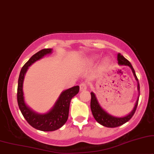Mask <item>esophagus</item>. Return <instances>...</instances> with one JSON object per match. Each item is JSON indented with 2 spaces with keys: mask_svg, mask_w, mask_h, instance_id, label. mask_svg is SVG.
<instances>
[{
  "mask_svg": "<svg viewBox=\"0 0 154 154\" xmlns=\"http://www.w3.org/2000/svg\"><path fill=\"white\" fill-rule=\"evenodd\" d=\"M87 85H86V83H81L80 85H79V89H80V91H85V90H87Z\"/></svg>",
  "mask_w": 154,
  "mask_h": 154,
  "instance_id": "obj_1",
  "label": "esophagus"
}]
</instances>
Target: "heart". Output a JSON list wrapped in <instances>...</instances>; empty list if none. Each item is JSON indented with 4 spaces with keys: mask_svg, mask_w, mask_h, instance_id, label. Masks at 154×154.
<instances>
[{
    "mask_svg": "<svg viewBox=\"0 0 154 154\" xmlns=\"http://www.w3.org/2000/svg\"><path fill=\"white\" fill-rule=\"evenodd\" d=\"M98 58V56H92L91 58H90V60L91 61H94V60H96ZM110 62V59L108 58H105L103 59V63H105V64H107Z\"/></svg>",
    "mask_w": 154,
    "mask_h": 154,
    "instance_id": "b5f03b06",
    "label": "heart"
}]
</instances>
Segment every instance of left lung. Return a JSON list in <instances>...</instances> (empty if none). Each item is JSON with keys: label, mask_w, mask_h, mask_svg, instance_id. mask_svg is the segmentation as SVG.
Here are the masks:
<instances>
[{"label": "left lung", "mask_w": 154, "mask_h": 154, "mask_svg": "<svg viewBox=\"0 0 154 154\" xmlns=\"http://www.w3.org/2000/svg\"><path fill=\"white\" fill-rule=\"evenodd\" d=\"M118 65H120V66H128L130 67V68L131 69H132L134 78L136 79L137 82V89H138L139 95L138 98H137V99L136 103L134 104V108H133L132 110L130 112V113H128V115H126V116L122 117H116L108 113L105 110H103V108L101 107V105L98 103L95 94H94L93 91L91 92V110L92 114H93L94 116V118H95V120L98 122V123L101 124V125H103L104 127H107V128H116V127H119L122 125L126 123L127 122H128L129 120L132 118V117L134 116V112L136 111L137 105H138L139 94H140L139 93V89H140V88H139V83L132 65H131V63L129 62L126 58H125V57L123 56H122L120 53H118Z\"/></svg>", "instance_id": "obj_1"}]
</instances>
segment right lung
Here are the masks:
<instances>
[{"mask_svg": "<svg viewBox=\"0 0 154 154\" xmlns=\"http://www.w3.org/2000/svg\"><path fill=\"white\" fill-rule=\"evenodd\" d=\"M52 52V48H44L35 53L22 67L18 79L17 103L20 111L31 126L44 132L55 131L63 126L68 118L71 99L79 91V86H75L62 91L54 106L45 113L36 112L26 105L23 92V82L26 71L33 63Z\"/></svg>", "mask_w": 154, "mask_h": 154, "instance_id": "right-lung-1", "label": "right lung"}]
</instances>
